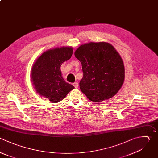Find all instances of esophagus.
Wrapping results in <instances>:
<instances>
[{"label":"esophagus","instance_id":"obj_1","mask_svg":"<svg viewBox=\"0 0 158 158\" xmlns=\"http://www.w3.org/2000/svg\"><path fill=\"white\" fill-rule=\"evenodd\" d=\"M73 85L75 86V88H77L78 87V82H75L74 83H73Z\"/></svg>","mask_w":158,"mask_h":158}]
</instances>
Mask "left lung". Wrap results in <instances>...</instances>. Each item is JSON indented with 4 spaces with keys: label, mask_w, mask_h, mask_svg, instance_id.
Here are the masks:
<instances>
[{
    "label": "left lung",
    "mask_w": 158,
    "mask_h": 158,
    "mask_svg": "<svg viewBox=\"0 0 158 158\" xmlns=\"http://www.w3.org/2000/svg\"><path fill=\"white\" fill-rule=\"evenodd\" d=\"M82 65L80 88L91 101L99 102L115 95L125 78L123 60L114 47L106 42H91L75 51Z\"/></svg>",
    "instance_id": "1"
}]
</instances>
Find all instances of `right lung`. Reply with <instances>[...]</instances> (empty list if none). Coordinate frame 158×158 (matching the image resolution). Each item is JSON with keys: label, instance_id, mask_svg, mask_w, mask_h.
Instances as JSON below:
<instances>
[{"label": "right lung", "instance_id": "1", "mask_svg": "<svg viewBox=\"0 0 158 158\" xmlns=\"http://www.w3.org/2000/svg\"><path fill=\"white\" fill-rule=\"evenodd\" d=\"M73 54L71 46L48 49L35 62L31 72V82L36 93L56 103L63 100L75 88L65 82L60 67Z\"/></svg>", "mask_w": 158, "mask_h": 158}]
</instances>
